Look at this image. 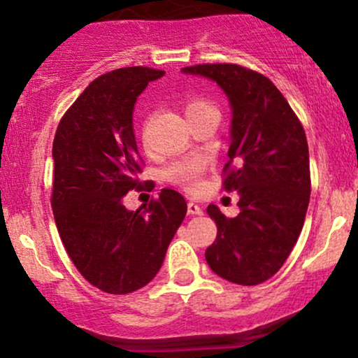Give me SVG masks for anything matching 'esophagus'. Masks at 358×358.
Listing matches in <instances>:
<instances>
[{
    "instance_id": "34e87169",
    "label": "esophagus",
    "mask_w": 358,
    "mask_h": 358,
    "mask_svg": "<svg viewBox=\"0 0 358 358\" xmlns=\"http://www.w3.org/2000/svg\"><path fill=\"white\" fill-rule=\"evenodd\" d=\"M187 211H189V215L194 216V215H202V213H204V209H202L197 202L190 201L189 204H187Z\"/></svg>"
}]
</instances>
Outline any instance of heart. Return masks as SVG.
I'll list each match as a JSON object with an SVG mask.
<instances>
[{
	"mask_svg": "<svg viewBox=\"0 0 358 358\" xmlns=\"http://www.w3.org/2000/svg\"><path fill=\"white\" fill-rule=\"evenodd\" d=\"M211 109V106L201 99H190L185 103V114L190 115L194 112ZM208 168V161L204 157H190L183 161H176L166 169V176L169 182L176 183L189 192H197L202 187V175Z\"/></svg>",
	"mask_w": 358,
	"mask_h": 358,
	"instance_id": "b5f03b06",
	"label": "heart"
}]
</instances>
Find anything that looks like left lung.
I'll use <instances>...</instances> for the list:
<instances>
[{
  "label": "left lung",
  "instance_id": "obj_1",
  "mask_svg": "<svg viewBox=\"0 0 358 358\" xmlns=\"http://www.w3.org/2000/svg\"><path fill=\"white\" fill-rule=\"evenodd\" d=\"M182 72L215 81L232 110L225 189L237 190L241 211L227 218L218 206H208L218 234L206 249V262L222 279L256 286L279 272L305 223L310 202L305 129L263 74L236 64H202Z\"/></svg>",
  "mask_w": 358,
  "mask_h": 358
}]
</instances>
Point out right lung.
<instances>
[{
  "instance_id": "add662e5",
  "label": "right lung",
  "mask_w": 358,
  "mask_h": 358,
  "mask_svg": "<svg viewBox=\"0 0 358 358\" xmlns=\"http://www.w3.org/2000/svg\"><path fill=\"white\" fill-rule=\"evenodd\" d=\"M162 76L149 67L100 76L66 112L53 140L52 208L60 239L79 273L110 294H128L156 277L187 215L185 199L171 189L143 213L122 204L140 187L136 99Z\"/></svg>"
}]
</instances>
